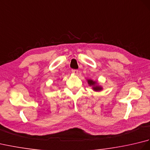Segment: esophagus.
I'll return each instance as SVG.
<instances>
[{"label":"esophagus","instance_id":"34e87169","mask_svg":"<svg viewBox=\"0 0 150 150\" xmlns=\"http://www.w3.org/2000/svg\"><path fill=\"white\" fill-rule=\"evenodd\" d=\"M71 71L74 73V74H75V75H77L78 74V70L77 69H73L72 70H71Z\"/></svg>","mask_w":150,"mask_h":150}]
</instances>
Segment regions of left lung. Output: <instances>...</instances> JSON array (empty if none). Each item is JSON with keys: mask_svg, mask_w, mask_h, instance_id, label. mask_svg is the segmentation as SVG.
Here are the masks:
<instances>
[{"mask_svg": "<svg viewBox=\"0 0 150 150\" xmlns=\"http://www.w3.org/2000/svg\"><path fill=\"white\" fill-rule=\"evenodd\" d=\"M88 84H90V86H95V82H93V81H91V80H88ZM93 88V90H95V91H100V90H102V88L100 87V86H95Z\"/></svg>", "mask_w": 150, "mask_h": 150, "instance_id": "obj_1", "label": "left lung"}]
</instances>
